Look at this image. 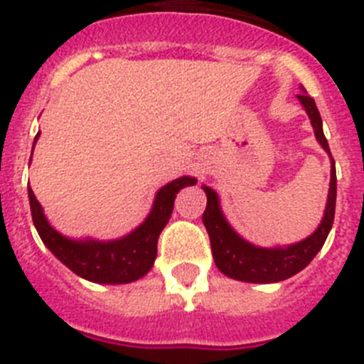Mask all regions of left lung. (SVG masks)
Returning <instances> with one entry per match:
<instances>
[{
    "instance_id": "1",
    "label": "left lung",
    "mask_w": 364,
    "mask_h": 364,
    "mask_svg": "<svg viewBox=\"0 0 364 364\" xmlns=\"http://www.w3.org/2000/svg\"><path fill=\"white\" fill-rule=\"evenodd\" d=\"M298 99L311 117L316 139L332 160L325 216H323L319 228L303 242L289 245L285 249L256 247L232 231L231 225L225 222L222 211H220L218 195L211 188L204 186V191L208 195V205H205V211L202 215V222H204L209 240H211V251L216 267L229 278L249 283H276L291 278V276L303 271L314 259L319 249L323 247L330 229H332L336 213V162L332 159V153H330L325 133H323L321 115L316 108L314 99L305 95V93H299Z\"/></svg>"
}]
</instances>
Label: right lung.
I'll list each match as a JSON object with an SVG mask.
<instances>
[{
	"label": "right lung",
	"instance_id": "right-lung-1",
	"mask_svg": "<svg viewBox=\"0 0 364 364\" xmlns=\"http://www.w3.org/2000/svg\"><path fill=\"white\" fill-rule=\"evenodd\" d=\"M38 136L39 133L36 135V141ZM193 184H196L195 178L180 176L159 189L155 204L144 223L139 225L132 235L113 242H75L59 235L46 222L41 204L36 198L34 191L28 188L30 211L43 243L70 271L95 283H129L142 278L153 267L156 258V242L171 216L176 193Z\"/></svg>",
	"mask_w": 364,
	"mask_h": 364
}]
</instances>
